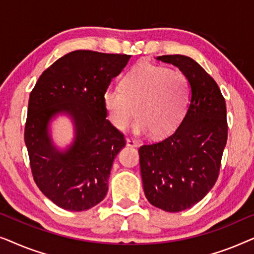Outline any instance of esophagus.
<instances>
[{"label":"esophagus","mask_w":254,"mask_h":254,"mask_svg":"<svg viewBox=\"0 0 254 254\" xmlns=\"http://www.w3.org/2000/svg\"><path fill=\"white\" fill-rule=\"evenodd\" d=\"M126 144L128 145V147H137V142L133 140V138H127Z\"/></svg>","instance_id":"esophagus-1"}]
</instances>
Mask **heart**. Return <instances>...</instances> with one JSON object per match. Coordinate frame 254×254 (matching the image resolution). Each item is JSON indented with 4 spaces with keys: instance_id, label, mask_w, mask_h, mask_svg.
I'll return each instance as SVG.
<instances>
[{
    "instance_id": "1",
    "label": "heart",
    "mask_w": 254,
    "mask_h": 254,
    "mask_svg": "<svg viewBox=\"0 0 254 254\" xmlns=\"http://www.w3.org/2000/svg\"><path fill=\"white\" fill-rule=\"evenodd\" d=\"M189 98V82L183 72L142 62L127 72L121 89L110 86L104 91L103 103L117 129H126L135 113V134L164 137L182 123Z\"/></svg>"
}]
</instances>
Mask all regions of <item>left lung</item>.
<instances>
[{"label": "left lung", "mask_w": 254, "mask_h": 254, "mask_svg": "<svg viewBox=\"0 0 254 254\" xmlns=\"http://www.w3.org/2000/svg\"><path fill=\"white\" fill-rule=\"evenodd\" d=\"M156 60L179 68L190 98L172 135L138 149L141 177L149 202L177 213L202 200L216 183L228 138L227 109L216 82L192 58L163 55Z\"/></svg>", "instance_id": "8db88e82"}]
</instances>
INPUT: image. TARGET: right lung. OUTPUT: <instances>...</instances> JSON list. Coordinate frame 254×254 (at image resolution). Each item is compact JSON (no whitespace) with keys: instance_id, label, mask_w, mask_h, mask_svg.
<instances>
[{"instance_id":"add662e5","label":"right lung","mask_w":254,"mask_h":254,"mask_svg":"<svg viewBox=\"0 0 254 254\" xmlns=\"http://www.w3.org/2000/svg\"><path fill=\"white\" fill-rule=\"evenodd\" d=\"M130 55L74 51L47 68L29 99L24 140L31 170L44 195L65 210L82 211L104 200L124 135L106 119L103 95ZM59 116L71 120L72 141L53 140Z\"/></svg>"}]
</instances>
